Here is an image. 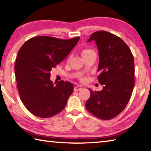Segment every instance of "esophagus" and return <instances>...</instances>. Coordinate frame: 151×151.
Here are the masks:
<instances>
[{
    "mask_svg": "<svg viewBox=\"0 0 151 151\" xmlns=\"http://www.w3.org/2000/svg\"><path fill=\"white\" fill-rule=\"evenodd\" d=\"M82 89H83V87H82L81 86H75V88H74V91H79L82 90Z\"/></svg>",
    "mask_w": 151,
    "mask_h": 151,
    "instance_id": "obj_1",
    "label": "esophagus"
}]
</instances>
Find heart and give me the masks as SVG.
I'll use <instances>...</instances> for the list:
<instances>
[{"label":"heart","mask_w":151,"mask_h":151,"mask_svg":"<svg viewBox=\"0 0 151 151\" xmlns=\"http://www.w3.org/2000/svg\"><path fill=\"white\" fill-rule=\"evenodd\" d=\"M92 52H93V50L89 49V48H85V49H84L83 51H82V55H83V57H85V56L90 54V53ZM81 80L84 81V80H85V78H82Z\"/></svg>","instance_id":"1"}]
</instances>
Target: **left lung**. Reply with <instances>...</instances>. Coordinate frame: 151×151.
Listing matches in <instances>:
<instances>
[{"mask_svg":"<svg viewBox=\"0 0 151 151\" xmlns=\"http://www.w3.org/2000/svg\"><path fill=\"white\" fill-rule=\"evenodd\" d=\"M95 41L99 50L98 76L103 86L91 92L86 109L97 118L110 120L121 113L131 99L134 86V58L121 38L104 30L94 32L88 42Z\"/></svg>","mask_w":151,"mask_h":151,"instance_id":"8db88e82","label":"left lung"}]
</instances>
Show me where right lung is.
<instances>
[{
  "label": "right lung",
  "instance_id": "add662e5",
  "mask_svg": "<svg viewBox=\"0 0 151 151\" xmlns=\"http://www.w3.org/2000/svg\"><path fill=\"white\" fill-rule=\"evenodd\" d=\"M79 39L35 37L19 49L14 65L17 88L22 103L32 114L49 118L65 109L73 85L61 81L55 85L50 72L67 57Z\"/></svg>",
  "mask_w": 151,
  "mask_h": 151
}]
</instances>
